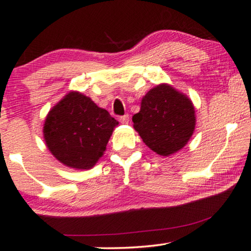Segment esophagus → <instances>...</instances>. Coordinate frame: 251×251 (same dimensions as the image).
<instances>
[{
  "mask_svg": "<svg viewBox=\"0 0 251 251\" xmlns=\"http://www.w3.org/2000/svg\"><path fill=\"white\" fill-rule=\"evenodd\" d=\"M119 122H121L122 124H128L129 115H124L122 116V117H119Z\"/></svg>",
  "mask_w": 251,
  "mask_h": 251,
  "instance_id": "34e87169",
  "label": "esophagus"
}]
</instances>
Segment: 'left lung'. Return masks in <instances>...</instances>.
<instances>
[{"label":"left lung","instance_id":"1","mask_svg":"<svg viewBox=\"0 0 251 251\" xmlns=\"http://www.w3.org/2000/svg\"><path fill=\"white\" fill-rule=\"evenodd\" d=\"M134 128L154 152L167 157L181 150L196 127L195 107L190 99L168 84L151 89L133 116Z\"/></svg>","mask_w":251,"mask_h":251}]
</instances>
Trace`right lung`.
<instances>
[{"instance_id":"add662e5","label":"right lung","mask_w":251,"mask_h":251,"mask_svg":"<svg viewBox=\"0 0 251 251\" xmlns=\"http://www.w3.org/2000/svg\"><path fill=\"white\" fill-rule=\"evenodd\" d=\"M118 122L79 92H69L44 123L48 149L63 165L90 169L103 154Z\"/></svg>"}]
</instances>
